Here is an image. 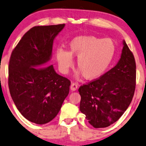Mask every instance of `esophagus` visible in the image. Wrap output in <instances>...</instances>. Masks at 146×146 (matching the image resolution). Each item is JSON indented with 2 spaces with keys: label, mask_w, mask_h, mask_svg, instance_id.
Here are the masks:
<instances>
[{
  "label": "esophagus",
  "mask_w": 146,
  "mask_h": 146,
  "mask_svg": "<svg viewBox=\"0 0 146 146\" xmlns=\"http://www.w3.org/2000/svg\"><path fill=\"white\" fill-rule=\"evenodd\" d=\"M70 89L72 91H76L78 89V84L76 83H72L70 86Z\"/></svg>",
  "instance_id": "esophagus-1"
}]
</instances>
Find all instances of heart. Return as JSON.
<instances>
[{"instance_id":"heart-1","label":"heart","mask_w":146,"mask_h":146,"mask_svg":"<svg viewBox=\"0 0 146 146\" xmlns=\"http://www.w3.org/2000/svg\"><path fill=\"white\" fill-rule=\"evenodd\" d=\"M69 46L70 52L62 48L56 50L59 66L66 73L73 65L72 56H76L78 69L89 80L97 79L107 71L115 52V43L111 39L92 35L76 37Z\"/></svg>"}]
</instances>
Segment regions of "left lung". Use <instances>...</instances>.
<instances>
[{
	"label": "left lung",
	"mask_w": 146,
	"mask_h": 146,
	"mask_svg": "<svg viewBox=\"0 0 146 146\" xmlns=\"http://www.w3.org/2000/svg\"><path fill=\"white\" fill-rule=\"evenodd\" d=\"M123 44L121 57L114 68L78 89L80 111L94 128H105L117 121L134 97L136 61L126 42Z\"/></svg>",
	"instance_id": "obj_1"
}]
</instances>
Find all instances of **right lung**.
I'll use <instances>...</instances> for the list:
<instances>
[{"label": "right lung", "instance_id": "add662e5", "mask_svg": "<svg viewBox=\"0 0 146 146\" xmlns=\"http://www.w3.org/2000/svg\"><path fill=\"white\" fill-rule=\"evenodd\" d=\"M64 24L35 26L12 50L8 65V88L20 113L44 124L57 115L69 94L71 82L48 65L55 37Z\"/></svg>", "mask_w": 146, "mask_h": 146}]
</instances>
